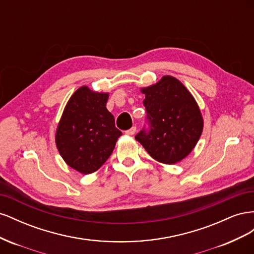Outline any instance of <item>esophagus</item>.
Wrapping results in <instances>:
<instances>
[{
    "mask_svg": "<svg viewBox=\"0 0 254 254\" xmlns=\"http://www.w3.org/2000/svg\"><path fill=\"white\" fill-rule=\"evenodd\" d=\"M135 131H136V127H135V126H133V127L130 128L129 130H127V131H126V134H128V135H133V134L135 133Z\"/></svg>",
    "mask_w": 254,
    "mask_h": 254,
    "instance_id": "1",
    "label": "esophagus"
}]
</instances>
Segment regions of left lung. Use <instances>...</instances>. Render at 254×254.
I'll return each instance as SVG.
<instances>
[{
    "instance_id": "obj_1",
    "label": "left lung",
    "mask_w": 254,
    "mask_h": 254,
    "mask_svg": "<svg viewBox=\"0 0 254 254\" xmlns=\"http://www.w3.org/2000/svg\"><path fill=\"white\" fill-rule=\"evenodd\" d=\"M149 121L135 140L150 157L163 164H175L188 157L200 139L203 118L197 102L184 84L173 76L141 88Z\"/></svg>"
}]
</instances>
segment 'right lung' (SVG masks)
<instances>
[{
    "mask_svg": "<svg viewBox=\"0 0 254 254\" xmlns=\"http://www.w3.org/2000/svg\"><path fill=\"white\" fill-rule=\"evenodd\" d=\"M109 93L82 86L68 99L55 134L64 162L80 174L96 172L112 153L122 132L107 110Z\"/></svg>",
    "mask_w": 254,
    "mask_h": 254,
    "instance_id": "obj_1",
    "label": "right lung"
}]
</instances>
